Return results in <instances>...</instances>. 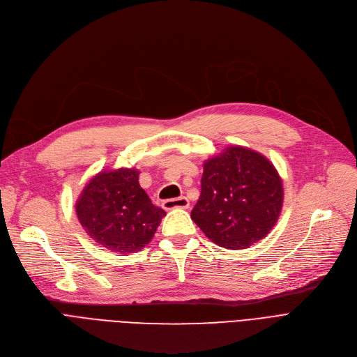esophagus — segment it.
Returning <instances> with one entry per match:
<instances>
[{
    "instance_id": "1",
    "label": "esophagus",
    "mask_w": 357,
    "mask_h": 357,
    "mask_svg": "<svg viewBox=\"0 0 357 357\" xmlns=\"http://www.w3.org/2000/svg\"><path fill=\"white\" fill-rule=\"evenodd\" d=\"M190 203L185 197H178V199H169L162 202V207L165 211H173V208H188Z\"/></svg>"
}]
</instances>
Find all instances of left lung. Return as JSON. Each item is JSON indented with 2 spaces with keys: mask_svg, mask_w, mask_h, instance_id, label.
<instances>
[{
  "mask_svg": "<svg viewBox=\"0 0 357 357\" xmlns=\"http://www.w3.org/2000/svg\"><path fill=\"white\" fill-rule=\"evenodd\" d=\"M282 202V180L274 164L254 150L232 145L204 161L192 219L216 245L246 249L275 226Z\"/></svg>",
  "mask_w": 357,
  "mask_h": 357,
  "instance_id": "8db88e82",
  "label": "left lung"
}]
</instances>
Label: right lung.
I'll return each instance as SVG.
<instances>
[{"label": "right lung", "mask_w": 357, "mask_h": 357, "mask_svg": "<svg viewBox=\"0 0 357 357\" xmlns=\"http://www.w3.org/2000/svg\"><path fill=\"white\" fill-rule=\"evenodd\" d=\"M137 169L103 170L89 180L76 202L85 232L112 252L132 254L150 243L165 216L142 190Z\"/></svg>", "instance_id": "right-lung-1"}]
</instances>
